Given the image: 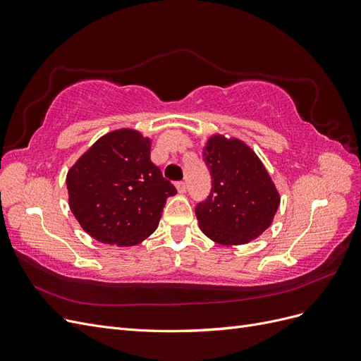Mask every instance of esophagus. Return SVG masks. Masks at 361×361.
<instances>
[{"instance_id": "1", "label": "esophagus", "mask_w": 361, "mask_h": 361, "mask_svg": "<svg viewBox=\"0 0 361 361\" xmlns=\"http://www.w3.org/2000/svg\"><path fill=\"white\" fill-rule=\"evenodd\" d=\"M174 185H176V190L179 191V194H183L185 191H187V183H185L183 180H179V182H176Z\"/></svg>"}]
</instances>
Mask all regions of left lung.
I'll list each match as a JSON object with an SVG mask.
<instances>
[{"label": "left lung", "instance_id": "1", "mask_svg": "<svg viewBox=\"0 0 361 361\" xmlns=\"http://www.w3.org/2000/svg\"><path fill=\"white\" fill-rule=\"evenodd\" d=\"M203 159L211 171L209 197L195 207L202 232L221 245L253 241L271 226L280 194L255 150L238 138L209 137Z\"/></svg>", "mask_w": 361, "mask_h": 361}]
</instances>
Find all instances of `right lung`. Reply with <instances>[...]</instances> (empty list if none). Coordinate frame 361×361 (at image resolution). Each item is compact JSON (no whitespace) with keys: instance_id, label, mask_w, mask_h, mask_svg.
Returning <instances> with one entry per match:
<instances>
[{"instance_id":"obj_1","label":"right lung","mask_w":361,"mask_h":361,"mask_svg":"<svg viewBox=\"0 0 361 361\" xmlns=\"http://www.w3.org/2000/svg\"><path fill=\"white\" fill-rule=\"evenodd\" d=\"M152 140L122 128L102 135L69 169V207L96 241L133 247L157 231L178 191L150 161Z\"/></svg>"}]
</instances>
